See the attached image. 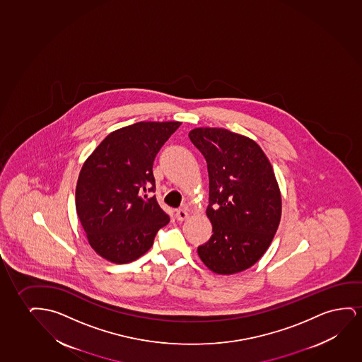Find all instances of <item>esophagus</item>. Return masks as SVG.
<instances>
[{
	"mask_svg": "<svg viewBox=\"0 0 362 362\" xmlns=\"http://www.w3.org/2000/svg\"><path fill=\"white\" fill-rule=\"evenodd\" d=\"M175 218H177V220L178 221H183V220H185V218H189V213L187 211V210H183V209H179V210H177L175 211Z\"/></svg>",
	"mask_w": 362,
	"mask_h": 362,
	"instance_id": "1",
	"label": "esophagus"
}]
</instances>
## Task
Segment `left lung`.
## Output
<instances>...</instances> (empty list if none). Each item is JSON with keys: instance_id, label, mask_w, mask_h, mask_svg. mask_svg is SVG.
Instances as JSON below:
<instances>
[{"instance_id": "left-lung-1", "label": "left lung", "mask_w": 362, "mask_h": 362, "mask_svg": "<svg viewBox=\"0 0 362 362\" xmlns=\"http://www.w3.org/2000/svg\"><path fill=\"white\" fill-rule=\"evenodd\" d=\"M189 139L208 164L213 235L199 246V257L214 273L243 272L267 251L282 216L272 164L253 139L228 129L198 127Z\"/></svg>"}]
</instances>
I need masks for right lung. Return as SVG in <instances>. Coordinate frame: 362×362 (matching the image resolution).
<instances>
[{"instance_id":"1","label":"right lung","mask_w":362,"mask_h":362,"mask_svg":"<svg viewBox=\"0 0 362 362\" xmlns=\"http://www.w3.org/2000/svg\"><path fill=\"white\" fill-rule=\"evenodd\" d=\"M179 121H142L107 134L86 158L76 183L75 206L89 245L109 262L144 256L169 223L154 192L153 162Z\"/></svg>"}]
</instances>
